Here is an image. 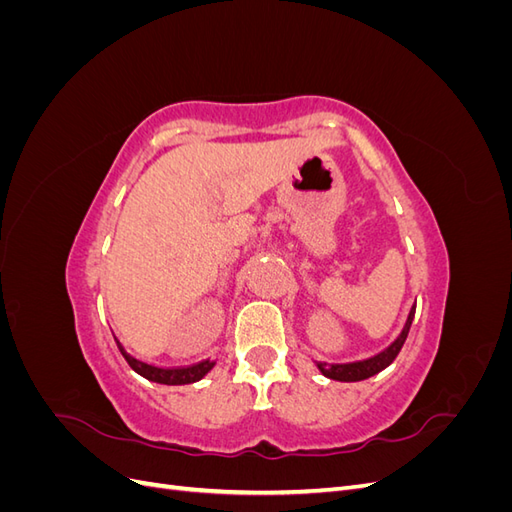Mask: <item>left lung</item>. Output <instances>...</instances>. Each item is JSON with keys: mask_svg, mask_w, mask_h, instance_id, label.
<instances>
[{"mask_svg": "<svg viewBox=\"0 0 512 512\" xmlns=\"http://www.w3.org/2000/svg\"><path fill=\"white\" fill-rule=\"evenodd\" d=\"M412 320H414V307L410 309L404 329H401L399 337L395 339V342L389 348H384L382 352L374 354V356H371V359H365V361L333 363V365H329V363H316L318 369H320V374L331 378V380H339V382H359V380H367L371 376H376L378 371L386 369L395 361V356L399 354L401 346H404V342H406Z\"/></svg>", "mask_w": 512, "mask_h": 512, "instance_id": "1", "label": "left lung"}]
</instances>
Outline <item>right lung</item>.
Segmentation results:
<instances>
[{
    "mask_svg": "<svg viewBox=\"0 0 512 512\" xmlns=\"http://www.w3.org/2000/svg\"><path fill=\"white\" fill-rule=\"evenodd\" d=\"M115 342H117V337H115ZM117 348L123 354V359L128 361V365L136 371L138 376H143V378H147L151 382H158V384H192V382H198L200 378H205L215 365V361L207 359V361H200V363H194L188 367H158V365L145 363L141 359H136V356L128 354L126 348H123L119 342H117Z\"/></svg>",
    "mask_w": 512,
    "mask_h": 512,
    "instance_id": "1",
    "label": "right lung"
}]
</instances>
